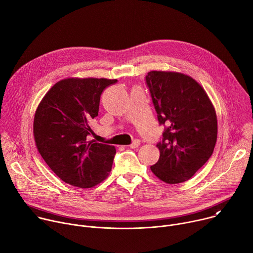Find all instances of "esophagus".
Returning a JSON list of instances; mask_svg holds the SVG:
<instances>
[{"label": "esophagus", "instance_id": "34e87169", "mask_svg": "<svg viewBox=\"0 0 253 253\" xmlns=\"http://www.w3.org/2000/svg\"><path fill=\"white\" fill-rule=\"evenodd\" d=\"M139 146H140V140H138V139L134 140V141L131 143V145H130L131 148H138Z\"/></svg>", "mask_w": 253, "mask_h": 253}]
</instances>
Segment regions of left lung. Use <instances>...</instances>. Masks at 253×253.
<instances>
[{
  "label": "left lung",
  "instance_id": "1",
  "mask_svg": "<svg viewBox=\"0 0 253 253\" xmlns=\"http://www.w3.org/2000/svg\"><path fill=\"white\" fill-rule=\"evenodd\" d=\"M160 125V157L151 171L162 181H187L213 153L217 118L203 88L191 77L176 72L151 71L145 77Z\"/></svg>",
  "mask_w": 253,
  "mask_h": 253
}]
</instances>
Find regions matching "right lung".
<instances>
[{
	"label": "right lung",
	"instance_id": "1",
	"mask_svg": "<svg viewBox=\"0 0 253 253\" xmlns=\"http://www.w3.org/2000/svg\"><path fill=\"white\" fill-rule=\"evenodd\" d=\"M117 80L69 78L56 83L39 104L34 118L38 151L64 182L90 188L111 171L116 149L89 141L100 97Z\"/></svg>",
	"mask_w": 253,
	"mask_h": 253
}]
</instances>
